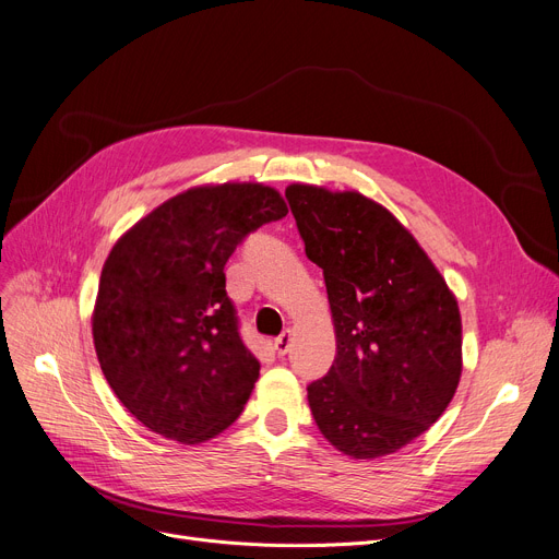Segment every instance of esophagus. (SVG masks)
<instances>
[{
    "label": "esophagus",
    "instance_id": "34e87169",
    "mask_svg": "<svg viewBox=\"0 0 559 559\" xmlns=\"http://www.w3.org/2000/svg\"><path fill=\"white\" fill-rule=\"evenodd\" d=\"M290 343H294V332H290V330H284V332L280 334V338L275 341V350H277V355H286V353H288V348H290Z\"/></svg>",
    "mask_w": 559,
    "mask_h": 559
}]
</instances>
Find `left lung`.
<instances>
[{
	"instance_id": "left-lung-1",
	"label": "left lung",
	"mask_w": 559,
	"mask_h": 559,
	"mask_svg": "<svg viewBox=\"0 0 559 559\" xmlns=\"http://www.w3.org/2000/svg\"><path fill=\"white\" fill-rule=\"evenodd\" d=\"M305 252L328 286L336 357L307 386L321 435L353 460L412 443L462 378V316L432 259L386 206L359 191L286 186Z\"/></svg>"
}]
</instances>
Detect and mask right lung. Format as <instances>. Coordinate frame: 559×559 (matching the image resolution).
Instances as JSON below:
<instances>
[{
  "label": "right lung",
  "mask_w": 559,
  "mask_h": 559,
  "mask_svg": "<svg viewBox=\"0 0 559 559\" xmlns=\"http://www.w3.org/2000/svg\"><path fill=\"white\" fill-rule=\"evenodd\" d=\"M286 214L273 186L204 183L152 209L111 248L93 343L106 382L147 430L198 445L241 416L261 366L238 336L225 263Z\"/></svg>",
  "instance_id": "right-lung-1"
}]
</instances>
